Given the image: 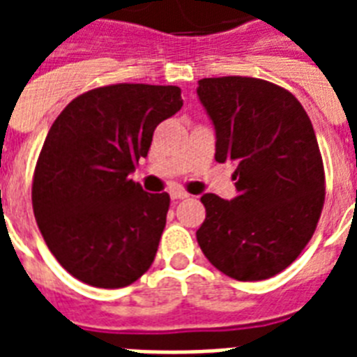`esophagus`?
<instances>
[{"mask_svg":"<svg viewBox=\"0 0 357 357\" xmlns=\"http://www.w3.org/2000/svg\"><path fill=\"white\" fill-rule=\"evenodd\" d=\"M170 198H172L174 202H178V200H185V198H189V195H187L185 190L176 189V190H172V192H170Z\"/></svg>","mask_w":357,"mask_h":357,"instance_id":"esophagus-1","label":"esophagus"}]
</instances>
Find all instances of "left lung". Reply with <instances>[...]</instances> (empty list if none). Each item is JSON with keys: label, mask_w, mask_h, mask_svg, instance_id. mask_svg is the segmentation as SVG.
<instances>
[{"label": "left lung", "mask_w": 357, "mask_h": 357, "mask_svg": "<svg viewBox=\"0 0 357 357\" xmlns=\"http://www.w3.org/2000/svg\"><path fill=\"white\" fill-rule=\"evenodd\" d=\"M198 85L217 129L215 159L237 162L238 196H202L196 238L226 276L268 280L302 254L321 218L326 181L315 131L302 103L271 81L224 75Z\"/></svg>", "instance_id": "obj_1"}]
</instances>
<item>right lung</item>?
I'll use <instances>...</instances> for the list:
<instances>
[{
  "label": "right lung",
  "instance_id": "add662e5",
  "mask_svg": "<svg viewBox=\"0 0 357 357\" xmlns=\"http://www.w3.org/2000/svg\"><path fill=\"white\" fill-rule=\"evenodd\" d=\"M181 105L179 86L105 85L74 98L50 128L33 211L50 252L79 282L128 287L155 259L170 196L148 195L129 174Z\"/></svg>",
  "mask_w": 357,
  "mask_h": 357
}]
</instances>
